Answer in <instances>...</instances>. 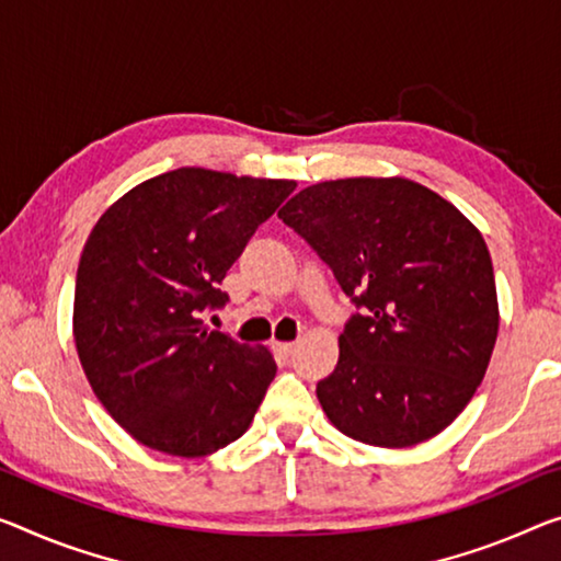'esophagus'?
I'll list each match as a JSON object with an SVG mask.
<instances>
[{
    "label": "esophagus",
    "instance_id": "obj_1",
    "mask_svg": "<svg viewBox=\"0 0 561 561\" xmlns=\"http://www.w3.org/2000/svg\"><path fill=\"white\" fill-rule=\"evenodd\" d=\"M275 351H278V356L288 358V356H293V351H296V343H290V341H275Z\"/></svg>",
    "mask_w": 561,
    "mask_h": 561
}]
</instances>
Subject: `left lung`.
Wrapping results in <instances>:
<instances>
[{"mask_svg":"<svg viewBox=\"0 0 561 561\" xmlns=\"http://www.w3.org/2000/svg\"><path fill=\"white\" fill-rule=\"evenodd\" d=\"M278 218L364 308L339 335V364L316 389L331 424L383 449L442 434L484 378L499 333L481 232L407 178L310 185Z\"/></svg>","mask_w":561,"mask_h":561,"instance_id":"1","label":"left lung"}]
</instances>
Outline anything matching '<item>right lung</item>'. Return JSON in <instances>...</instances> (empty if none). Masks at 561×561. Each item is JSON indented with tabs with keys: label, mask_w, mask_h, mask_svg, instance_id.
I'll return each mask as SVG.
<instances>
[{
	"label": "right lung",
	"mask_w": 561,
	"mask_h": 561,
	"mask_svg": "<svg viewBox=\"0 0 561 561\" xmlns=\"http://www.w3.org/2000/svg\"><path fill=\"white\" fill-rule=\"evenodd\" d=\"M293 180L178 168L102 213L75 283V343L102 407L154 451L197 459L245 434L275 378L265 346L213 331L220 283Z\"/></svg>",
	"instance_id": "obj_1"
}]
</instances>
